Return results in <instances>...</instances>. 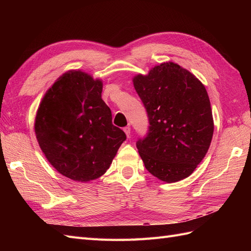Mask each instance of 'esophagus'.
<instances>
[{
  "mask_svg": "<svg viewBox=\"0 0 251 251\" xmlns=\"http://www.w3.org/2000/svg\"><path fill=\"white\" fill-rule=\"evenodd\" d=\"M124 131H125L126 135V137L130 138V137H131V127H130V126H126V127L124 128Z\"/></svg>",
  "mask_w": 251,
  "mask_h": 251,
  "instance_id": "obj_1",
  "label": "esophagus"
}]
</instances>
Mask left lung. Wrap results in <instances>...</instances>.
<instances>
[{
  "label": "left lung",
  "mask_w": 251,
  "mask_h": 251,
  "mask_svg": "<svg viewBox=\"0 0 251 251\" xmlns=\"http://www.w3.org/2000/svg\"><path fill=\"white\" fill-rule=\"evenodd\" d=\"M133 82L150 124L146 137L136 142L144 166L168 183L187 178L206 155L214 134L206 89L171 62L137 75Z\"/></svg>",
  "instance_id": "left-lung-1"
}]
</instances>
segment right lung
Here are the masks:
<instances>
[{"instance_id":"1","label":"right lung","mask_w":251,"mask_h":251,"mask_svg":"<svg viewBox=\"0 0 251 251\" xmlns=\"http://www.w3.org/2000/svg\"><path fill=\"white\" fill-rule=\"evenodd\" d=\"M101 92V80L69 71L47 91L36 113L34 130L43 153L58 173L74 181L100 178L126 139L112 124Z\"/></svg>"}]
</instances>
